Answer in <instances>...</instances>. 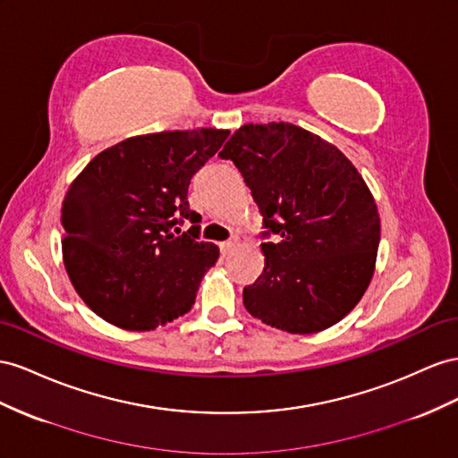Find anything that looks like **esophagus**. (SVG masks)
<instances>
[{
	"label": "esophagus",
	"mask_w": 458,
	"mask_h": 458,
	"mask_svg": "<svg viewBox=\"0 0 458 458\" xmlns=\"http://www.w3.org/2000/svg\"><path fill=\"white\" fill-rule=\"evenodd\" d=\"M234 246H237V239H231V241L221 242L219 249H221V252H224V254H229L234 249Z\"/></svg>",
	"instance_id": "esophagus-1"
}]
</instances>
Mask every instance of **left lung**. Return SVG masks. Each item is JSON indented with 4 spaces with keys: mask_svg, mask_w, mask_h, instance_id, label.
<instances>
[{
    "mask_svg": "<svg viewBox=\"0 0 458 458\" xmlns=\"http://www.w3.org/2000/svg\"><path fill=\"white\" fill-rule=\"evenodd\" d=\"M242 173L264 217V271L244 287L254 318L287 333L335 326L374 277L379 214L337 146L293 123L242 125L219 152Z\"/></svg>",
    "mask_w": 458,
    "mask_h": 458,
    "instance_id": "1",
    "label": "left lung"
}]
</instances>
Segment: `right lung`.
I'll list each match as a JSON object with an SVG mask.
<instances>
[{
  "instance_id": "right-lung-1",
  "label": "right lung",
  "mask_w": 458,
  "mask_h": 458,
  "mask_svg": "<svg viewBox=\"0 0 458 458\" xmlns=\"http://www.w3.org/2000/svg\"><path fill=\"white\" fill-rule=\"evenodd\" d=\"M229 137L225 129L139 134L90 159L61 204L64 264L90 310L127 331H150L187 314L219 249L199 225L175 235L189 184Z\"/></svg>"
}]
</instances>
